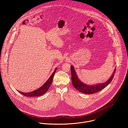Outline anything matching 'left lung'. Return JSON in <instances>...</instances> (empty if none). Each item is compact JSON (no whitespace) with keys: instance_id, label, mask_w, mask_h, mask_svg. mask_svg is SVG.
<instances>
[{"instance_id":"obj_1","label":"left lung","mask_w":128,"mask_h":128,"mask_svg":"<svg viewBox=\"0 0 128 128\" xmlns=\"http://www.w3.org/2000/svg\"><path fill=\"white\" fill-rule=\"evenodd\" d=\"M70 69L71 71V80L73 86H74V88L77 90L80 91V92L86 94H92L97 93L107 86L112 81L116 70V68H115L110 78L105 82L92 85H88L84 83L79 79L77 76L76 72L72 65L71 66Z\"/></svg>"}]
</instances>
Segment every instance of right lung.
I'll return each instance as SVG.
<instances>
[{"label":"right lung","instance_id":"obj_1","mask_svg":"<svg viewBox=\"0 0 128 128\" xmlns=\"http://www.w3.org/2000/svg\"><path fill=\"white\" fill-rule=\"evenodd\" d=\"M57 69V68H55L54 71L53 72L50 76L48 80L41 87H40L38 89L34 90L32 91V92H30L28 93L22 92L19 90H18V92H19L20 93H21L22 95L26 97H38V96H40L42 95H44L48 90L49 88L50 87L53 80L54 76V74H55Z\"/></svg>","mask_w":128,"mask_h":128}]
</instances>
